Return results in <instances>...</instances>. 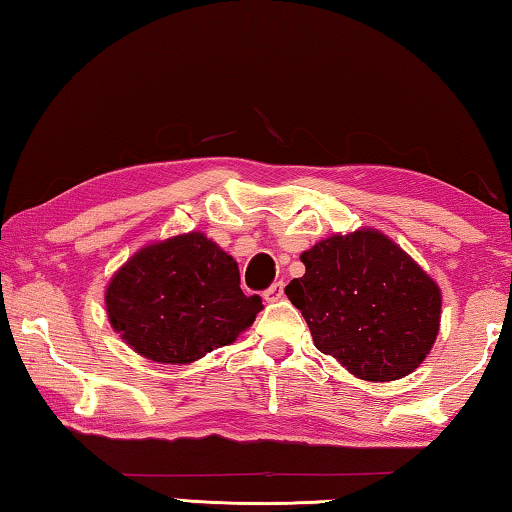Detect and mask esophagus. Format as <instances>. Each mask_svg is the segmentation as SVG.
<instances>
[{"label":"esophagus","mask_w":512,"mask_h":512,"mask_svg":"<svg viewBox=\"0 0 512 512\" xmlns=\"http://www.w3.org/2000/svg\"><path fill=\"white\" fill-rule=\"evenodd\" d=\"M282 298H284V284L282 282H273L271 287L264 291V300L266 302H277V300H282Z\"/></svg>","instance_id":"34e87169"}]
</instances>
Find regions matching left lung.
<instances>
[{
  "label": "left lung",
  "instance_id": "1",
  "mask_svg": "<svg viewBox=\"0 0 512 512\" xmlns=\"http://www.w3.org/2000/svg\"><path fill=\"white\" fill-rule=\"evenodd\" d=\"M287 284L314 345L366 381L402 379L420 366L440 327L438 284L379 230L332 235L300 255Z\"/></svg>",
  "mask_w": 512,
  "mask_h": 512
}]
</instances>
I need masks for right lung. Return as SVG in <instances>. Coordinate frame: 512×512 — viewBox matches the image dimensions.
Masks as SVG:
<instances>
[{"label": "right lung", "instance_id": "obj_1", "mask_svg": "<svg viewBox=\"0 0 512 512\" xmlns=\"http://www.w3.org/2000/svg\"><path fill=\"white\" fill-rule=\"evenodd\" d=\"M235 259L187 232L144 246L112 275L106 289L110 325L155 363H192L230 345L262 311V298L239 287Z\"/></svg>", "mask_w": 512, "mask_h": 512}]
</instances>
